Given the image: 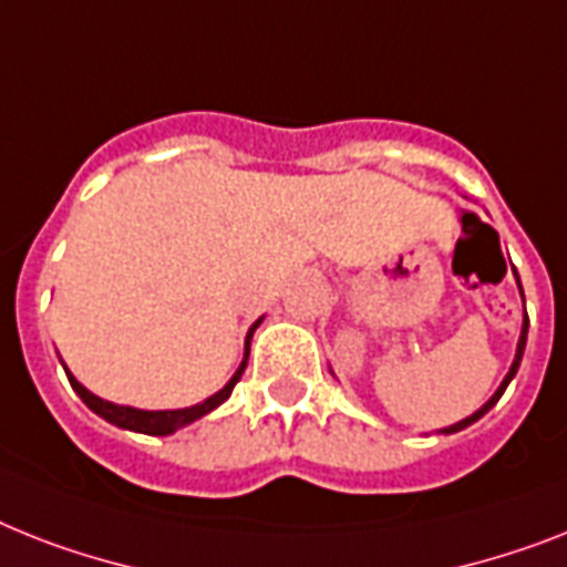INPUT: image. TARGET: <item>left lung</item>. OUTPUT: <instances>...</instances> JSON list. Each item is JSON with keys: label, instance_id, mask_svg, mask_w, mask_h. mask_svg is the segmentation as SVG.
Instances as JSON below:
<instances>
[{"label": "left lung", "instance_id": "8db88e82", "mask_svg": "<svg viewBox=\"0 0 567 567\" xmlns=\"http://www.w3.org/2000/svg\"><path fill=\"white\" fill-rule=\"evenodd\" d=\"M460 224H463V227H468V224H483V220L477 218L475 212H463V215H460ZM483 227H489V224H483ZM489 229H492V227H489ZM515 282H518V276H515ZM518 291H522V282H518ZM522 299H524V291H522ZM527 329H530V320H527V311H524L522 338H518V347H515L513 367H509V372H507V375H504V381H501V388L495 390V393H492V399H489V402L483 404V408H477V411L472 413V416L460 419V422H454V425H449V427H440V434H457V431H463V427L475 425L477 419H481V416H486V413H489L492 408H495V404H498V399H501V395H504V390H507V384H509V381L515 379V372H518V363H522L524 347H527Z\"/></svg>", "mask_w": 567, "mask_h": 567}]
</instances>
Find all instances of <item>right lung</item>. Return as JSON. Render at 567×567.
Returning <instances> with one entry per match:
<instances>
[{
    "label": "right lung",
    "instance_id": "right-lung-1",
    "mask_svg": "<svg viewBox=\"0 0 567 567\" xmlns=\"http://www.w3.org/2000/svg\"><path fill=\"white\" fill-rule=\"evenodd\" d=\"M261 320H265V317H259V320L250 326V331H247V340H244V361L238 363V370L233 372V379H229L227 384L218 390V393H212L209 399L192 404V408H177V411H140V408H131V404L107 402V399H101V395L90 393V390H86L84 384H81V381H78L75 375L66 370V363H63V370H66V379H69V384H72V390L81 395V402H84L92 413H99L101 419H107L110 425L124 427V431H136V434L168 436V434H174V431H179V427L192 425V422H197V419L206 416V413H212L215 408H220V404L227 402L229 393H233V388H236L238 379H241L244 367H247L252 331L259 329Z\"/></svg>",
    "mask_w": 567,
    "mask_h": 567
}]
</instances>
